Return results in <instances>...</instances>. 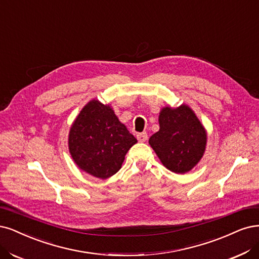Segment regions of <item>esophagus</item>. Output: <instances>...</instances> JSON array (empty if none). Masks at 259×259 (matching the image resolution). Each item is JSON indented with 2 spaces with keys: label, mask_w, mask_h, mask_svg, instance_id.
Listing matches in <instances>:
<instances>
[{
  "label": "esophagus",
  "mask_w": 259,
  "mask_h": 259,
  "mask_svg": "<svg viewBox=\"0 0 259 259\" xmlns=\"http://www.w3.org/2000/svg\"><path fill=\"white\" fill-rule=\"evenodd\" d=\"M137 139H138L139 142H145L148 139L147 133H139V134H137Z\"/></svg>",
  "instance_id": "34e87169"
}]
</instances>
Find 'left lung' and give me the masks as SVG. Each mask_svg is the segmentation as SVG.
I'll return each instance as SVG.
<instances>
[{
	"label": "left lung",
	"instance_id": "1",
	"mask_svg": "<svg viewBox=\"0 0 259 259\" xmlns=\"http://www.w3.org/2000/svg\"><path fill=\"white\" fill-rule=\"evenodd\" d=\"M159 131L149 139L162 164L176 174L190 171L201 159L207 145V133L187 105L160 110Z\"/></svg>",
	"mask_w": 259,
	"mask_h": 259
}]
</instances>
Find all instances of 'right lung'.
<instances>
[{
  "mask_svg": "<svg viewBox=\"0 0 259 259\" xmlns=\"http://www.w3.org/2000/svg\"><path fill=\"white\" fill-rule=\"evenodd\" d=\"M136 142L111 107L97 100L83 107L68 135L69 153L76 165L100 179L120 170L125 154Z\"/></svg>",
  "mask_w": 259,
  "mask_h": 259,
  "instance_id": "1",
  "label": "right lung"
}]
</instances>
